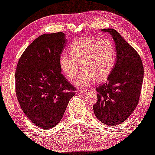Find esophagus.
Listing matches in <instances>:
<instances>
[{
	"instance_id": "34e87169",
	"label": "esophagus",
	"mask_w": 155,
	"mask_h": 155,
	"mask_svg": "<svg viewBox=\"0 0 155 155\" xmlns=\"http://www.w3.org/2000/svg\"><path fill=\"white\" fill-rule=\"evenodd\" d=\"M87 92V89H84V90H81V93L84 94H86Z\"/></svg>"
}]
</instances>
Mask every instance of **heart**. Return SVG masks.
<instances>
[{"mask_svg": "<svg viewBox=\"0 0 155 155\" xmlns=\"http://www.w3.org/2000/svg\"><path fill=\"white\" fill-rule=\"evenodd\" d=\"M70 57L62 56L59 64L62 72L71 81L75 80L80 66L84 69L76 79L78 87H84L108 77L115 63L114 43L107 38L82 37L68 48Z\"/></svg>", "mask_w": 155, "mask_h": 155, "instance_id": "heart-1", "label": "heart"}]
</instances>
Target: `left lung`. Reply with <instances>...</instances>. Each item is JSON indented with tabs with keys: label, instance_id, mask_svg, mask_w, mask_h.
I'll return each instance as SVG.
<instances>
[{
	"label": "left lung",
	"instance_id": "left-lung-1",
	"mask_svg": "<svg viewBox=\"0 0 155 155\" xmlns=\"http://www.w3.org/2000/svg\"><path fill=\"white\" fill-rule=\"evenodd\" d=\"M115 43L116 61L107 83L96 87L97 101L93 110L99 120L117 125L126 120L137 107L143 79V65L138 52L112 28L102 29Z\"/></svg>",
	"mask_w": 155,
	"mask_h": 155
}]
</instances>
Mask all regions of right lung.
<instances>
[{
  "label": "right lung",
  "mask_w": 155,
  "mask_h": 155,
  "mask_svg": "<svg viewBox=\"0 0 155 155\" xmlns=\"http://www.w3.org/2000/svg\"><path fill=\"white\" fill-rule=\"evenodd\" d=\"M66 44L62 32L41 35L26 48L17 63L16 95L28 118L40 128L57 125L77 90L60 68Z\"/></svg>",
  "instance_id": "1"
}]
</instances>
